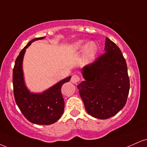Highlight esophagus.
Wrapping results in <instances>:
<instances>
[{"label": "esophagus", "mask_w": 147, "mask_h": 147, "mask_svg": "<svg viewBox=\"0 0 147 147\" xmlns=\"http://www.w3.org/2000/svg\"><path fill=\"white\" fill-rule=\"evenodd\" d=\"M80 77L79 76L76 75V74H74V75L72 76L71 78V82L74 83V84H76V83L80 82Z\"/></svg>", "instance_id": "esophagus-1"}]
</instances>
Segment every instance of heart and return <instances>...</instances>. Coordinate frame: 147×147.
Listing matches in <instances>:
<instances>
[{"label":"heart","instance_id":"obj_1","mask_svg":"<svg viewBox=\"0 0 147 147\" xmlns=\"http://www.w3.org/2000/svg\"><path fill=\"white\" fill-rule=\"evenodd\" d=\"M85 48V54L86 57L88 59H90L95 55L96 52H97V45L94 42H89L86 45V47L84 46L82 41H78L76 43L73 47L74 51H78V50H82L83 48Z\"/></svg>","mask_w":147,"mask_h":147}]
</instances>
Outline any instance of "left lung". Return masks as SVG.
Segmentation results:
<instances>
[{"label": "left lung", "instance_id": "8db88e82", "mask_svg": "<svg viewBox=\"0 0 147 147\" xmlns=\"http://www.w3.org/2000/svg\"><path fill=\"white\" fill-rule=\"evenodd\" d=\"M106 40V52L82 69L85 80L78 85L86 111L100 119L113 117L123 108L130 86L120 48L108 37Z\"/></svg>", "mask_w": 147, "mask_h": 147}]
</instances>
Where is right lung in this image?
<instances>
[{"mask_svg": "<svg viewBox=\"0 0 147 147\" xmlns=\"http://www.w3.org/2000/svg\"><path fill=\"white\" fill-rule=\"evenodd\" d=\"M43 38L44 37L30 41L20 52L13 69V86L16 104L27 120L37 125H51L59 120L64 111L65 103L61 89L64 83L70 80L71 76L62 80L43 93L32 94L24 85L22 69L26 49L32 42Z\"/></svg>", "mask_w": 147, "mask_h": 147, "instance_id": "1", "label": "right lung"}]
</instances>
